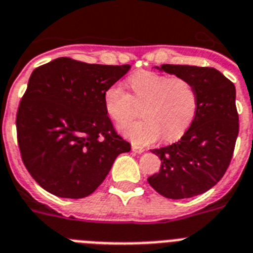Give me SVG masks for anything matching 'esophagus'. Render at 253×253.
<instances>
[{
    "label": "esophagus",
    "mask_w": 253,
    "mask_h": 253,
    "mask_svg": "<svg viewBox=\"0 0 253 253\" xmlns=\"http://www.w3.org/2000/svg\"><path fill=\"white\" fill-rule=\"evenodd\" d=\"M131 149H132L133 153H137V155H141V153H143V152L145 151L144 148L137 147V145H132V147H131Z\"/></svg>",
    "instance_id": "1"
}]
</instances>
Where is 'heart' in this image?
Here are the masks:
<instances>
[{"label": "heart", "mask_w": 253, "mask_h": 253, "mask_svg": "<svg viewBox=\"0 0 253 253\" xmlns=\"http://www.w3.org/2000/svg\"><path fill=\"white\" fill-rule=\"evenodd\" d=\"M133 97L121 84H112L104 93V108L110 118L121 125L132 116L133 106L144 104L141 117L121 127L133 144L148 145L165 136L175 140L191 126L198 112V92L184 78L140 71L130 78Z\"/></svg>", "instance_id": "obj_1"}]
</instances>
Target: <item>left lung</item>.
I'll return each instance as SVG.
<instances>
[{
	"label": "left lung",
	"instance_id": "obj_1",
	"mask_svg": "<svg viewBox=\"0 0 253 253\" xmlns=\"http://www.w3.org/2000/svg\"><path fill=\"white\" fill-rule=\"evenodd\" d=\"M155 69L190 80L198 92V112L180 140L152 151L161 160V168L148 183L168 199L194 198L217 184L233 157L239 132L235 85L213 67Z\"/></svg>",
	"mask_w": 253,
	"mask_h": 253
}]
</instances>
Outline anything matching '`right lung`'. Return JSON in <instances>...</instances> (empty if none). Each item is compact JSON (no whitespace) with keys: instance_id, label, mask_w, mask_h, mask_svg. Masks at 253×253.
I'll use <instances>...</instances> for the list:
<instances>
[{"instance_id":"1","label":"right lung","mask_w":253,"mask_h":253,"mask_svg":"<svg viewBox=\"0 0 253 253\" xmlns=\"http://www.w3.org/2000/svg\"><path fill=\"white\" fill-rule=\"evenodd\" d=\"M130 69L62 57L31 74L16 132L24 165L44 190L58 198H85L118 155L130 152L104 108L106 88Z\"/></svg>"}]
</instances>
